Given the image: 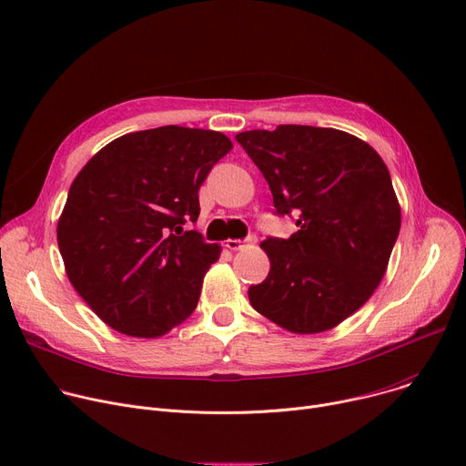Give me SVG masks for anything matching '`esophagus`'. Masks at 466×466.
<instances>
[{
  "instance_id": "esophagus-1",
  "label": "esophagus",
  "mask_w": 466,
  "mask_h": 466,
  "mask_svg": "<svg viewBox=\"0 0 466 466\" xmlns=\"http://www.w3.org/2000/svg\"><path fill=\"white\" fill-rule=\"evenodd\" d=\"M248 243H255V236H249V238H246V239H227L225 246H227L230 251H238V249L246 248Z\"/></svg>"
}]
</instances>
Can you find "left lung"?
Returning <instances> with one entry per match:
<instances>
[{
  "instance_id": "1",
  "label": "left lung",
  "mask_w": 466,
  "mask_h": 466,
  "mask_svg": "<svg viewBox=\"0 0 466 466\" xmlns=\"http://www.w3.org/2000/svg\"><path fill=\"white\" fill-rule=\"evenodd\" d=\"M299 232L268 238L270 272L251 306L278 327L317 334L353 315L381 283L400 230V204L372 147L336 128L279 125L236 136Z\"/></svg>"
}]
</instances>
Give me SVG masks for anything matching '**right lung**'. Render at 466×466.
<instances>
[{
  "label": "right lung",
  "instance_id": "1",
  "mask_svg": "<svg viewBox=\"0 0 466 466\" xmlns=\"http://www.w3.org/2000/svg\"><path fill=\"white\" fill-rule=\"evenodd\" d=\"M232 149L220 132L160 127L125 134L73 179L56 227L69 283L120 334L158 338L198 306L218 243L183 232L198 188Z\"/></svg>",
  "mask_w": 466,
  "mask_h": 466
}]
</instances>
